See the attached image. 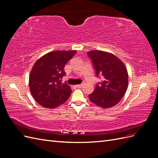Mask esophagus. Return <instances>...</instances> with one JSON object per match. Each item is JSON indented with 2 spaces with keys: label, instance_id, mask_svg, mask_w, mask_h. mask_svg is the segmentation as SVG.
<instances>
[{
  "label": "esophagus",
  "instance_id": "esophagus-1",
  "mask_svg": "<svg viewBox=\"0 0 158 158\" xmlns=\"http://www.w3.org/2000/svg\"><path fill=\"white\" fill-rule=\"evenodd\" d=\"M82 85H83V84H78V85H76V87H77V88H82Z\"/></svg>",
  "mask_w": 158,
  "mask_h": 158
}]
</instances>
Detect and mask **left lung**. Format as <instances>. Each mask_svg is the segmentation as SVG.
<instances>
[{"label": "left lung", "instance_id": "left-lung-1", "mask_svg": "<svg viewBox=\"0 0 158 158\" xmlns=\"http://www.w3.org/2000/svg\"><path fill=\"white\" fill-rule=\"evenodd\" d=\"M95 69L96 76H101L102 82L97 84L89 100L102 108L113 107L121 101L128 88V75L121 60L110 52L94 50L88 52Z\"/></svg>", "mask_w": 158, "mask_h": 158}]
</instances>
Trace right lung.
<instances>
[{
	"instance_id": "1",
	"label": "right lung",
	"mask_w": 158,
	"mask_h": 158,
	"mask_svg": "<svg viewBox=\"0 0 158 158\" xmlns=\"http://www.w3.org/2000/svg\"><path fill=\"white\" fill-rule=\"evenodd\" d=\"M76 51H55L42 56L33 64L29 77L31 94L45 108L53 109L66 102L72 90L61 82L64 67Z\"/></svg>"
}]
</instances>
